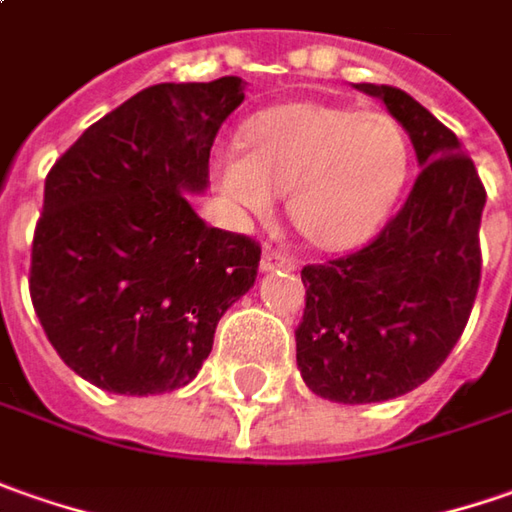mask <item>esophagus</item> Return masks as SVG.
<instances>
[{
	"label": "esophagus",
	"instance_id": "esophagus-1",
	"mask_svg": "<svg viewBox=\"0 0 512 512\" xmlns=\"http://www.w3.org/2000/svg\"><path fill=\"white\" fill-rule=\"evenodd\" d=\"M260 269L263 272H272V269H294V260L286 252H277L272 246H263V255H260Z\"/></svg>",
	"mask_w": 512,
	"mask_h": 512
}]
</instances>
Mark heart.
I'll return each mask as SVG.
<instances>
[{
	"instance_id": "b5f03b06",
	"label": "heart",
	"mask_w": 512,
	"mask_h": 512,
	"mask_svg": "<svg viewBox=\"0 0 512 512\" xmlns=\"http://www.w3.org/2000/svg\"><path fill=\"white\" fill-rule=\"evenodd\" d=\"M246 150L226 147L215 178L238 218H266L289 192V218L314 246L365 240L394 209L411 169L405 130L391 115L297 101L246 124Z\"/></svg>"
}]
</instances>
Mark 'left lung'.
<instances>
[{"label":"left lung","mask_w":512,"mask_h":512,"mask_svg":"<svg viewBox=\"0 0 512 512\" xmlns=\"http://www.w3.org/2000/svg\"><path fill=\"white\" fill-rule=\"evenodd\" d=\"M411 135L422 172L360 252L303 266L297 368L317 397L362 405L414 391L459 343L482 280L485 186L459 138L388 84H357Z\"/></svg>","instance_id":"8db88e82"}]
</instances>
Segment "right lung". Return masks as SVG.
<instances>
[{"label":"right lung","instance_id":"1","mask_svg":"<svg viewBox=\"0 0 512 512\" xmlns=\"http://www.w3.org/2000/svg\"><path fill=\"white\" fill-rule=\"evenodd\" d=\"M243 79L152 84L47 172L30 300L79 377L147 397L198 377L226 309L255 286L260 246L206 226L186 192L243 101Z\"/></svg>","mask_w":512,"mask_h":512}]
</instances>
